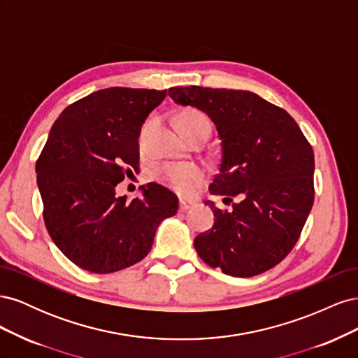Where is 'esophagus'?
<instances>
[{
    "label": "esophagus",
    "mask_w": 358,
    "mask_h": 358,
    "mask_svg": "<svg viewBox=\"0 0 358 358\" xmlns=\"http://www.w3.org/2000/svg\"><path fill=\"white\" fill-rule=\"evenodd\" d=\"M192 206H194V203H191V201L180 200L179 201V212H187V210H189L192 208Z\"/></svg>",
    "instance_id": "obj_1"
}]
</instances>
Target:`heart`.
Wrapping results in <instances>:
<instances>
[{"label":"heart","instance_id":"heart-1","mask_svg":"<svg viewBox=\"0 0 358 358\" xmlns=\"http://www.w3.org/2000/svg\"><path fill=\"white\" fill-rule=\"evenodd\" d=\"M178 128L182 136H210L212 122L201 110L189 109L178 117ZM157 176L173 191L182 196H191L203 183L206 173L200 166L192 162H167L158 169Z\"/></svg>","mask_w":358,"mask_h":358}]
</instances>
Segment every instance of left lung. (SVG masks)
I'll return each instance as SVG.
<instances>
[{"label":"left lung","instance_id":"8db88e82","mask_svg":"<svg viewBox=\"0 0 358 358\" xmlns=\"http://www.w3.org/2000/svg\"><path fill=\"white\" fill-rule=\"evenodd\" d=\"M173 101L208 115L221 138L220 173L210 194L233 201L209 204L216 216L194 246L222 273L251 278L275 267L297 243L313 204V150L284 109L249 91L203 86L170 88Z\"/></svg>","mask_w":358,"mask_h":358}]
</instances>
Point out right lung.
<instances>
[{"mask_svg":"<svg viewBox=\"0 0 358 358\" xmlns=\"http://www.w3.org/2000/svg\"><path fill=\"white\" fill-rule=\"evenodd\" d=\"M167 90L106 88L64 109L37 159V185L49 236L70 262L113 273L143 259L178 197L148 183L127 201L115 188L138 167V136Z\"/></svg>","mask_w":358,"mask_h":358,"instance_id":"right-lung-1","label":"right lung"}]
</instances>
